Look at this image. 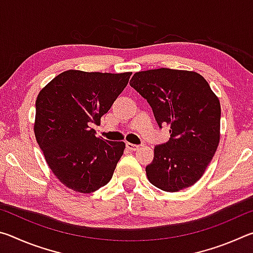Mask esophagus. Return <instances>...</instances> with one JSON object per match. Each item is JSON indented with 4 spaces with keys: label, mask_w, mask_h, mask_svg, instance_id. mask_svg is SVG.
I'll return each mask as SVG.
<instances>
[{
    "label": "esophagus",
    "mask_w": 253,
    "mask_h": 253,
    "mask_svg": "<svg viewBox=\"0 0 253 253\" xmlns=\"http://www.w3.org/2000/svg\"><path fill=\"white\" fill-rule=\"evenodd\" d=\"M126 147L127 149H129L131 152H135L137 149L139 148V145H135V144H131V143H126Z\"/></svg>",
    "instance_id": "34e87169"
}]
</instances>
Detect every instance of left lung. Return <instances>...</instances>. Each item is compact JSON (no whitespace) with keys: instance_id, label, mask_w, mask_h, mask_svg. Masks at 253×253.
<instances>
[{"instance_id":"8db88e82","label":"left lung","mask_w":253,"mask_h":253,"mask_svg":"<svg viewBox=\"0 0 253 253\" xmlns=\"http://www.w3.org/2000/svg\"><path fill=\"white\" fill-rule=\"evenodd\" d=\"M130 85L151 105L158 125L170 127L169 142L154 148L148 181L178 192L202 177L220 142L219 98L198 72L169 68L139 71Z\"/></svg>"}]
</instances>
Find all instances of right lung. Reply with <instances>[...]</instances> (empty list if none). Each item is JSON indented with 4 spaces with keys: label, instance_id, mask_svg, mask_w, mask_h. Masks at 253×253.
<instances>
[{
    "label": "right lung",
    "instance_id": "1",
    "mask_svg": "<svg viewBox=\"0 0 253 253\" xmlns=\"http://www.w3.org/2000/svg\"><path fill=\"white\" fill-rule=\"evenodd\" d=\"M131 72L67 70L42 89L36 101L34 135L50 169L79 193H92L113 177L124 142L96 137L90 126L121 95Z\"/></svg>",
    "mask_w": 253,
    "mask_h": 253
}]
</instances>
